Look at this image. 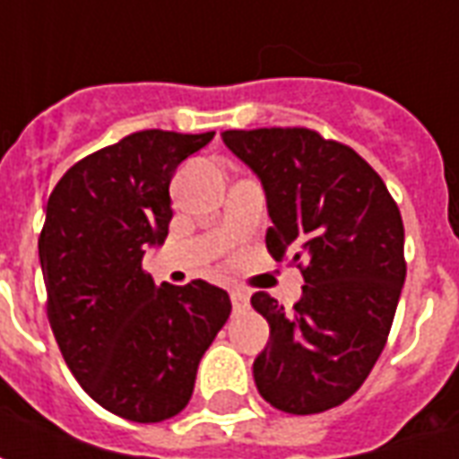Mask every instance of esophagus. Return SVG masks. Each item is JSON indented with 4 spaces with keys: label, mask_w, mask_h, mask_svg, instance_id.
Segmentation results:
<instances>
[{
    "label": "esophagus",
    "mask_w": 459,
    "mask_h": 459,
    "mask_svg": "<svg viewBox=\"0 0 459 459\" xmlns=\"http://www.w3.org/2000/svg\"><path fill=\"white\" fill-rule=\"evenodd\" d=\"M230 302H233V307L240 309L248 305V292L246 290H230Z\"/></svg>",
    "instance_id": "esophagus-1"
}]
</instances>
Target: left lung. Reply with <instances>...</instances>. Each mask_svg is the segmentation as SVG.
Returning a JSON list of instances; mask_svg holds the SVG:
<instances>
[{"instance_id":"1","label":"left lung","mask_w":459,"mask_h":459,"mask_svg":"<svg viewBox=\"0 0 459 459\" xmlns=\"http://www.w3.org/2000/svg\"><path fill=\"white\" fill-rule=\"evenodd\" d=\"M223 142L263 181L273 258L299 268L302 298L250 302L270 325L253 364L260 395L312 415L361 388L384 351L405 280L403 221L374 167L309 127L226 130Z\"/></svg>"}]
</instances>
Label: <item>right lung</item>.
<instances>
[{
  "label": "right lung",
  "instance_id": "1",
  "mask_svg": "<svg viewBox=\"0 0 459 459\" xmlns=\"http://www.w3.org/2000/svg\"><path fill=\"white\" fill-rule=\"evenodd\" d=\"M213 132L140 130L88 154L48 196L39 236L46 315L65 364L105 411L160 423L186 408L230 315L206 280L154 285L144 250L169 233V184Z\"/></svg>",
  "mask_w": 459,
  "mask_h": 459
}]
</instances>
